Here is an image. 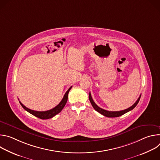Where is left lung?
I'll use <instances>...</instances> for the list:
<instances>
[{
    "label": "left lung",
    "mask_w": 160,
    "mask_h": 160,
    "mask_svg": "<svg viewBox=\"0 0 160 160\" xmlns=\"http://www.w3.org/2000/svg\"><path fill=\"white\" fill-rule=\"evenodd\" d=\"M141 95H140L139 98H138V99L136 101V102L130 108H128V109H126L125 110H122V111H107V110H105V109H103L101 108H99L95 102L94 101H93L92 98V96H91V94L90 92H89V100L90 101V103L92 104V106H93V108H94V109L96 111H97L98 112H99V113H101V115L106 117H109V118H115V117H120L123 115H124L125 113L132 110L136 106L137 104H138L139 100H140V98H141Z\"/></svg>",
    "instance_id": "left-lung-1"
}]
</instances>
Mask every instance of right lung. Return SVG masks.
Returning <instances> with one entry per match:
<instances>
[{
    "label": "right lung",
    "instance_id": "obj_1",
    "mask_svg": "<svg viewBox=\"0 0 160 160\" xmlns=\"http://www.w3.org/2000/svg\"><path fill=\"white\" fill-rule=\"evenodd\" d=\"M72 86L70 87L68 89L66 92L65 93L62 99L61 100V101L59 102V104L58 105H57L55 108L48 110V111H34V110H32L28 108H27L26 106H25L23 104H22L20 101L19 103L21 105V106L26 111H27L28 112L31 113L32 115H34L35 117L42 119V120H47V119H49L51 118L52 117H54L55 115H56L57 114H58L59 112H60L61 111V110L63 109V108L64 107L67 101H68V93H69L70 89L72 88Z\"/></svg>",
    "mask_w": 160,
    "mask_h": 160
}]
</instances>
